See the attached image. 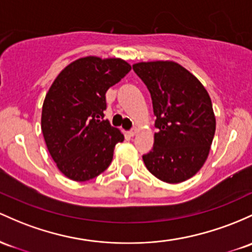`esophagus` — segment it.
Here are the masks:
<instances>
[{
	"label": "esophagus",
	"mask_w": 252,
	"mask_h": 252,
	"mask_svg": "<svg viewBox=\"0 0 252 252\" xmlns=\"http://www.w3.org/2000/svg\"><path fill=\"white\" fill-rule=\"evenodd\" d=\"M128 134L130 135V136H135V135L137 134V129H136V128L131 129V130H129V131H128Z\"/></svg>",
	"instance_id": "esophagus-1"
}]
</instances>
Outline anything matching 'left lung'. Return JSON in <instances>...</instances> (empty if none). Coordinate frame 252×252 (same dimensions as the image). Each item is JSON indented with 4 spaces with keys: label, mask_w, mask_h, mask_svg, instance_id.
<instances>
[{
    "label": "left lung",
    "mask_w": 252,
    "mask_h": 252,
    "mask_svg": "<svg viewBox=\"0 0 252 252\" xmlns=\"http://www.w3.org/2000/svg\"><path fill=\"white\" fill-rule=\"evenodd\" d=\"M147 86L157 117L154 146L142 156L149 172L170 184L191 178L203 166L215 134V116L208 92L172 61L132 65Z\"/></svg>",
    "instance_id": "1"
}]
</instances>
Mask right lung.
Returning <instances> with one entry per match:
<instances>
[{
    "label": "right lung",
    "mask_w": 252,
    "mask_h": 252,
    "mask_svg": "<svg viewBox=\"0 0 252 252\" xmlns=\"http://www.w3.org/2000/svg\"><path fill=\"white\" fill-rule=\"evenodd\" d=\"M121 59L88 56L74 61L55 79L41 110V131L61 172L86 182L111 164L123 134L104 120L106 91L130 71Z\"/></svg>",
    "instance_id": "add662e5"
}]
</instances>
